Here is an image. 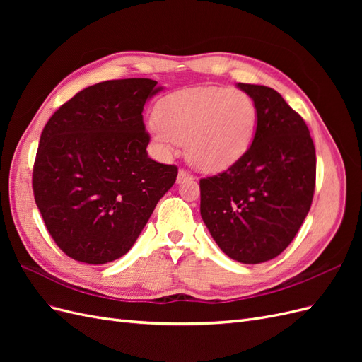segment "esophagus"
<instances>
[{
    "mask_svg": "<svg viewBox=\"0 0 362 362\" xmlns=\"http://www.w3.org/2000/svg\"><path fill=\"white\" fill-rule=\"evenodd\" d=\"M189 178H192V175L185 170V169H180L178 170V182H182V181H185V180H189Z\"/></svg>",
    "mask_w": 362,
    "mask_h": 362,
    "instance_id": "1",
    "label": "esophagus"
}]
</instances>
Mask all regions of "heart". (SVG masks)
<instances>
[{
  "instance_id": "obj_1",
  "label": "heart",
  "mask_w": 362,
  "mask_h": 362,
  "mask_svg": "<svg viewBox=\"0 0 362 362\" xmlns=\"http://www.w3.org/2000/svg\"><path fill=\"white\" fill-rule=\"evenodd\" d=\"M148 124L158 151L170 156L185 144V157L205 172H221L242 158L255 136L258 112L252 98L235 87L199 86L160 101Z\"/></svg>"
}]
</instances>
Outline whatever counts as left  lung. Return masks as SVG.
<instances>
[{
  "mask_svg": "<svg viewBox=\"0 0 362 362\" xmlns=\"http://www.w3.org/2000/svg\"><path fill=\"white\" fill-rule=\"evenodd\" d=\"M237 86L257 105L255 136L231 168L199 181L201 216L229 258L258 264L286 250L310 211L315 149L302 116L275 89Z\"/></svg>",
  "mask_w": 362,
  "mask_h": 362,
  "instance_id": "left-lung-1",
  "label": "left lung"
}]
</instances>
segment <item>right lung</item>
Segmentation results:
<instances>
[{
	"label": "right lung",
	"mask_w": 362,
	"mask_h": 362,
	"mask_svg": "<svg viewBox=\"0 0 362 362\" xmlns=\"http://www.w3.org/2000/svg\"><path fill=\"white\" fill-rule=\"evenodd\" d=\"M149 78L86 87L42 131L33 193L56 245L75 261L125 255L177 180L178 168L148 157L144 107L161 87Z\"/></svg>",
	"instance_id": "1"
}]
</instances>
